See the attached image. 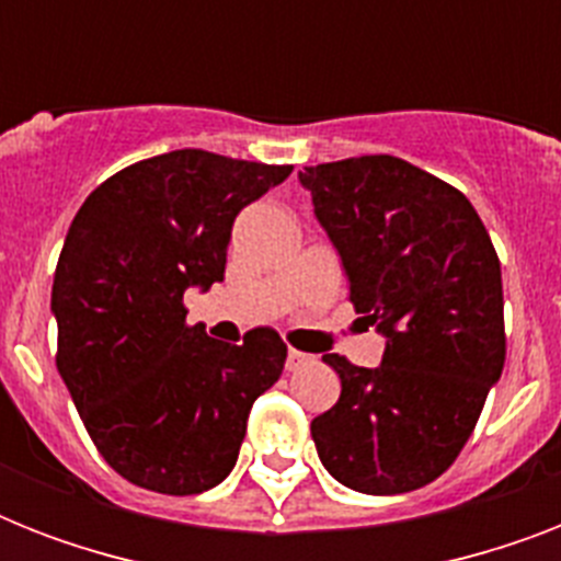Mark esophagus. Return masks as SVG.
Returning a JSON list of instances; mask_svg holds the SVG:
<instances>
[{"mask_svg": "<svg viewBox=\"0 0 561 561\" xmlns=\"http://www.w3.org/2000/svg\"><path fill=\"white\" fill-rule=\"evenodd\" d=\"M302 364H308L306 352L288 350V360H285V367H288V369H299V367H302Z\"/></svg>", "mask_w": 561, "mask_h": 561, "instance_id": "34e87169", "label": "esophagus"}]
</instances>
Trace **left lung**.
<instances>
[{
  "label": "left lung",
  "mask_w": 561,
  "mask_h": 561,
  "mask_svg": "<svg viewBox=\"0 0 561 561\" xmlns=\"http://www.w3.org/2000/svg\"><path fill=\"white\" fill-rule=\"evenodd\" d=\"M299 183L337 247L350 302L387 337L381 367L323 355L341 399L311 422L334 480L401 495L443 474L506 360L501 262L460 188L375 153L306 165Z\"/></svg>",
  "instance_id": "1"
}]
</instances>
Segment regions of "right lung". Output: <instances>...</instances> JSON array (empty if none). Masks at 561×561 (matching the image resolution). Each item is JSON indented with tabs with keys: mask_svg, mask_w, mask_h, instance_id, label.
Masks as SVG:
<instances>
[{
	"mask_svg": "<svg viewBox=\"0 0 561 561\" xmlns=\"http://www.w3.org/2000/svg\"><path fill=\"white\" fill-rule=\"evenodd\" d=\"M290 165L183 148L134 162L83 201L51 285L57 373L110 469L162 495L218 486L253 401L288 346L253 329L241 346L186 323V288L224 279L232 220Z\"/></svg>",
	"mask_w": 561,
	"mask_h": 561,
	"instance_id": "1",
	"label": "right lung"
}]
</instances>
